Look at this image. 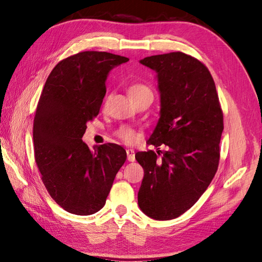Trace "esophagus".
<instances>
[{"instance_id": "34e87169", "label": "esophagus", "mask_w": 262, "mask_h": 262, "mask_svg": "<svg viewBox=\"0 0 262 262\" xmlns=\"http://www.w3.org/2000/svg\"><path fill=\"white\" fill-rule=\"evenodd\" d=\"M127 159L128 161H135V151L133 149H127Z\"/></svg>"}]
</instances>
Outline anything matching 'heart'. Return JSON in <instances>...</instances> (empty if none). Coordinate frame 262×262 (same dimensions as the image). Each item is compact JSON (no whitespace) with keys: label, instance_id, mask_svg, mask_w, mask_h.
Segmentation results:
<instances>
[{"label":"heart","instance_id":"heart-1","mask_svg":"<svg viewBox=\"0 0 262 262\" xmlns=\"http://www.w3.org/2000/svg\"><path fill=\"white\" fill-rule=\"evenodd\" d=\"M145 93L152 94L150 88H147L146 85L142 84V83H134V84H132L129 88H128V94H129V96H132V95H139V94H145ZM118 135L120 136L122 140H125L126 142H133L135 140L134 132L130 129H121L118 133Z\"/></svg>","mask_w":262,"mask_h":262}]
</instances>
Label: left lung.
<instances>
[{
    "instance_id": "obj_1",
    "label": "left lung",
    "mask_w": 262,
    "mask_h": 262,
    "mask_svg": "<svg viewBox=\"0 0 262 262\" xmlns=\"http://www.w3.org/2000/svg\"><path fill=\"white\" fill-rule=\"evenodd\" d=\"M140 63L155 71L160 94L147 144L167 151L160 159L151 150L135 155L144 169L137 201L149 217L172 220L194 205L216 173L223 115L210 71L198 59L178 51Z\"/></svg>"
}]
</instances>
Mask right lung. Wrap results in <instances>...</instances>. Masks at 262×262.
<instances>
[{
	"label": "right lung",
	"mask_w": 262,
	"mask_h": 262,
	"mask_svg": "<svg viewBox=\"0 0 262 262\" xmlns=\"http://www.w3.org/2000/svg\"><path fill=\"white\" fill-rule=\"evenodd\" d=\"M128 60L105 51L79 52L55 66L42 90L33 126L35 161L51 198L69 213L90 215L103 208L126 161L122 146L90 150L82 136L101 108L108 73Z\"/></svg>",
	"instance_id": "add662e5"
}]
</instances>
